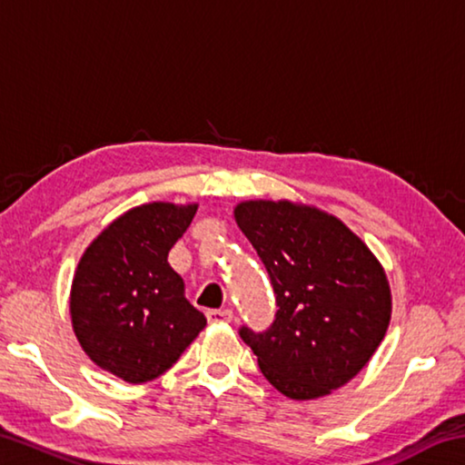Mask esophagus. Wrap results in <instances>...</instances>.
<instances>
[{
  "label": "esophagus",
  "mask_w": 465,
  "mask_h": 465,
  "mask_svg": "<svg viewBox=\"0 0 465 465\" xmlns=\"http://www.w3.org/2000/svg\"><path fill=\"white\" fill-rule=\"evenodd\" d=\"M233 312L232 310H209L207 320L209 324H219V322H232Z\"/></svg>",
  "instance_id": "34e87169"
}]
</instances>
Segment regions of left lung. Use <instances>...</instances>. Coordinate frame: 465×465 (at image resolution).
Returning a JSON list of instances; mask_svg holds the SVG:
<instances>
[{
	"label": "left lung",
	"mask_w": 465,
	"mask_h": 465,
	"mask_svg": "<svg viewBox=\"0 0 465 465\" xmlns=\"http://www.w3.org/2000/svg\"><path fill=\"white\" fill-rule=\"evenodd\" d=\"M235 222L261 256L277 299L272 324L242 341L281 393L326 396L367 365L390 324L388 279L336 217L289 201H250Z\"/></svg>",
	"instance_id": "8db88e82"
}]
</instances>
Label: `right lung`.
I'll return each instance as SVG.
<instances>
[{
    "label": "right lung",
    "mask_w": 465,
    "mask_h": 465,
    "mask_svg": "<svg viewBox=\"0 0 465 465\" xmlns=\"http://www.w3.org/2000/svg\"><path fill=\"white\" fill-rule=\"evenodd\" d=\"M196 204L149 203L110 223L85 250L72 285V322L94 363L129 383L160 377L207 326L168 264Z\"/></svg>",
    "instance_id": "obj_1"
}]
</instances>
